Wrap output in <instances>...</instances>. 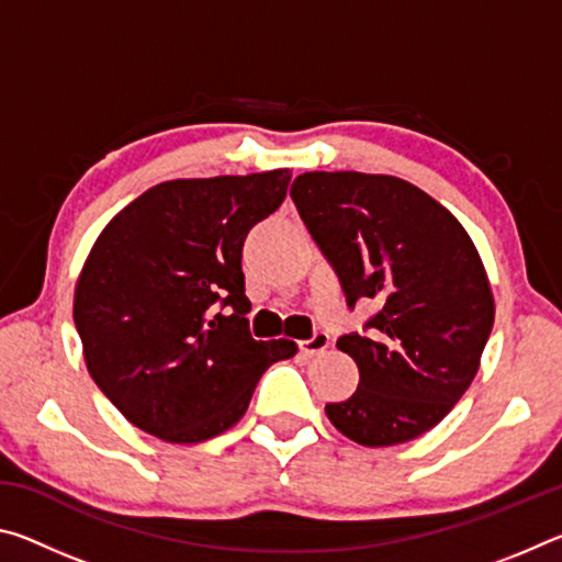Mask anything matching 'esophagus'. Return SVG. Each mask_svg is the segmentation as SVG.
Returning <instances> with one entry per match:
<instances>
[{
  "label": "esophagus",
  "instance_id": "obj_1",
  "mask_svg": "<svg viewBox=\"0 0 562 562\" xmlns=\"http://www.w3.org/2000/svg\"><path fill=\"white\" fill-rule=\"evenodd\" d=\"M329 347V335L327 331H315L310 339L300 341V355L304 359H312V357H319L322 351Z\"/></svg>",
  "mask_w": 562,
  "mask_h": 562
}]
</instances>
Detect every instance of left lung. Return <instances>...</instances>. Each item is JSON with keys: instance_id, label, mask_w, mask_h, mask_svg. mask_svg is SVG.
<instances>
[{"instance_id": "1", "label": "left lung", "mask_w": 562, "mask_h": 562, "mask_svg": "<svg viewBox=\"0 0 562 562\" xmlns=\"http://www.w3.org/2000/svg\"><path fill=\"white\" fill-rule=\"evenodd\" d=\"M297 213L355 310L374 300L364 331L337 347L359 386L327 404L331 424L361 446H394L434 429L471 386L493 329L491 284L463 225L424 190L355 170L302 173Z\"/></svg>"}]
</instances>
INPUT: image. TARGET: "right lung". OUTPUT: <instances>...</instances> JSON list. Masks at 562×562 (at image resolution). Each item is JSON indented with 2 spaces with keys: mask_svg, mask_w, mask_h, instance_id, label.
Wrapping results in <instances>:
<instances>
[{
  "mask_svg": "<svg viewBox=\"0 0 562 562\" xmlns=\"http://www.w3.org/2000/svg\"><path fill=\"white\" fill-rule=\"evenodd\" d=\"M288 168L168 180L103 227L74 294L93 382L140 431L201 443L237 424L290 339H252L243 245L288 195Z\"/></svg>",
  "mask_w": 562,
  "mask_h": 562,
  "instance_id": "add662e5",
  "label": "right lung"
}]
</instances>
